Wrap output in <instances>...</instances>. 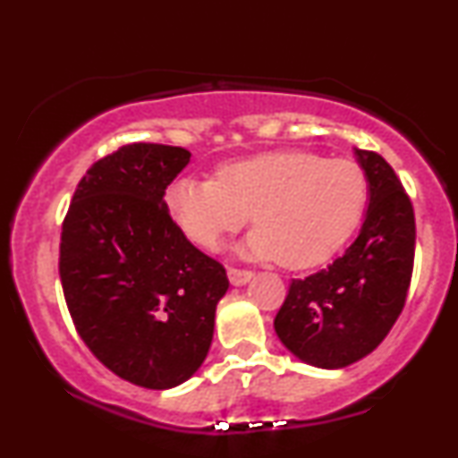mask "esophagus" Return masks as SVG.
<instances>
[{
	"instance_id": "34e87169",
	"label": "esophagus",
	"mask_w": 458,
	"mask_h": 458,
	"mask_svg": "<svg viewBox=\"0 0 458 458\" xmlns=\"http://www.w3.org/2000/svg\"><path fill=\"white\" fill-rule=\"evenodd\" d=\"M228 280H230V284H234V286H243L245 282L251 280V271L228 267Z\"/></svg>"
}]
</instances>
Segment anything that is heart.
<instances>
[{
    "instance_id": "b5f03b06",
    "label": "heart",
    "mask_w": 458,
    "mask_h": 458,
    "mask_svg": "<svg viewBox=\"0 0 458 458\" xmlns=\"http://www.w3.org/2000/svg\"><path fill=\"white\" fill-rule=\"evenodd\" d=\"M370 199V181L353 159H325L301 148L269 150L224 163L215 178H176L165 207L182 234L217 250L251 213L243 251L280 259L291 269L327 262L353 236Z\"/></svg>"
}]
</instances>
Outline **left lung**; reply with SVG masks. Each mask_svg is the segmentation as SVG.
I'll list each match as a JSON object with an SVG mask.
<instances>
[{
    "label": "left lung",
    "mask_w": 458,
    "mask_h": 458,
    "mask_svg": "<svg viewBox=\"0 0 458 458\" xmlns=\"http://www.w3.org/2000/svg\"><path fill=\"white\" fill-rule=\"evenodd\" d=\"M355 155L370 181L360 236L327 269L293 280L273 320L282 344L318 368H344L375 351L401 317L411 284V199L381 155Z\"/></svg>",
    "instance_id": "left-lung-1"
}]
</instances>
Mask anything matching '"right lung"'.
I'll list each match as a JSON object with an SVG mask.
<instances>
[{"label": "right lung", "instance_id": "1", "mask_svg": "<svg viewBox=\"0 0 458 458\" xmlns=\"http://www.w3.org/2000/svg\"><path fill=\"white\" fill-rule=\"evenodd\" d=\"M189 157L181 146H123L92 163L62 224L60 280L77 334L114 375L148 390L202 366L230 286L163 199Z\"/></svg>", "mask_w": 458, "mask_h": 458}]
</instances>
